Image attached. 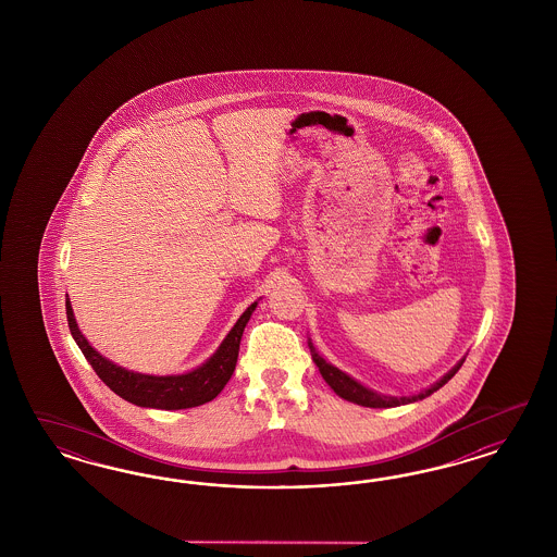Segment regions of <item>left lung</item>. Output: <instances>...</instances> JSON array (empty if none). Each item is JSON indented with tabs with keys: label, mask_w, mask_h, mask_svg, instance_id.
I'll return each instance as SVG.
<instances>
[{
	"label": "left lung",
	"mask_w": 557,
	"mask_h": 557,
	"mask_svg": "<svg viewBox=\"0 0 557 557\" xmlns=\"http://www.w3.org/2000/svg\"><path fill=\"white\" fill-rule=\"evenodd\" d=\"M308 347H310L312 359H314L317 368L321 371L324 382H326L331 388L335 389V394L341 396V398H345V400H349V403H354V405L368 406V408H392V406L410 405V403L422 400V398L431 396L433 392H437L438 388H443V386L456 375L457 370L463 366V361H466V359H461L456 368H451V370L447 371V373L438 380L437 384H433L431 388L422 389V392L412 394V396H400V398H398V396H384V394H377V392H373V389L361 386L357 380L349 377L345 371L338 370L335 366H331L326 359H322L321 355L317 354V349H314V345H312L310 341H308Z\"/></svg>",
	"instance_id": "obj_1"
}]
</instances>
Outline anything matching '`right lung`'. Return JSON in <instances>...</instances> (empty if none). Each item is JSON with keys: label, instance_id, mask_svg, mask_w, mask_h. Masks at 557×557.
<instances>
[{"label": "right lung", "instance_id": "right-lung-1", "mask_svg": "<svg viewBox=\"0 0 557 557\" xmlns=\"http://www.w3.org/2000/svg\"><path fill=\"white\" fill-rule=\"evenodd\" d=\"M255 308H257V302L251 304L240 314V319L231 329V333L220 343L216 354L212 355L200 368L182 373V375L136 373V371L124 370L116 363H112L110 359H106L82 335L75 317H73V308H71L69 298L67 322L71 335L79 345L89 366L100 375L101 382L112 392H116L120 398L136 406H145V408L180 410V408H194V406L206 405V403L214 400L222 388L226 386V382L231 380L236 368L243 331L251 319Z\"/></svg>", "mask_w": 557, "mask_h": 557}]
</instances>
